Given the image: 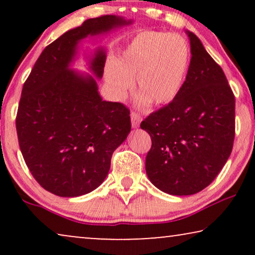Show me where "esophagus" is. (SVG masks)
<instances>
[{
    "label": "esophagus",
    "instance_id": "esophagus-1",
    "mask_svg": "<svg viewBox=\"0 0 255 255\" xmlns=\"http://www.w3.org/2000/svg\"><path fill=\"white\" fill-rule=\"evenodd\" d=\"M141 122V116L137 113H131V124L132 128H138Z\"/></svg>",
    "mask_w": 255,
    "mask_h": 255
}]
</instances>
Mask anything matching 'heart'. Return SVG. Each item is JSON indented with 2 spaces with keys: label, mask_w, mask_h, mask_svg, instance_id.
Masks as SVG:
<instances>
[{
  "label": "heart",
  "mask_w": 255,
  "mask_h": 255,
  "mask_svg": "<svg viewBox=\"0 0 255 255\" xmlns=\"http://www.w3.org/2000/svg\"><path fill=\"white\" fill-rule=\"evenodd\" d=\"M189 50L179 34L142 31L121 52L115 64L106 68V81L110 92L122 99L132 87L139 90L137 106L145 108L173 102L186 79Z\"/></svg>",
  "instance_id": "heart-1"
}]
</instances>
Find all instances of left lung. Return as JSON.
Masks as SVG:
<instances>
[{
    "instance_id": "8db88e82",
    "label": "left lung",
    "mask_w": 255,
    "mask_h": 255,
    "mask_svg": "<svg viewBox=\"0 0 255 255\" xmlns=\"http://www.w3.org/2000/svg\"><path fill=\"white\" fill-rule=\"evenodd\" d=\"M190 41V65L176 99L141 122L152 147L146 155L148 179L176 196L203 190L228 161L235 140L236 100L217 62L196 34Z\"/></svg>"
}]
</instances>
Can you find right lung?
I'll use <instances>...</instances> for the list:
<instances>
[{"label": "right lung", "mask_w": 255, "mask_h": 255, "mask_svg": "<svg viewBox=\"0 0 255 255\" xmlns=\"http://www.w3.org/2000/svg\"><path fill=\"white\" fill-rule=\"evenodd\" d=\"M132 20L107 15L87 19L51 43L38 58L23 86L16 130L19 148L34 179L61 197H78L106 180L111 155L131 131L130 111L103 101L106 50L86 55L88 73L72 69L79 44Z\"/></svg>", "instance_id": "add662e5"}]
</instances>
